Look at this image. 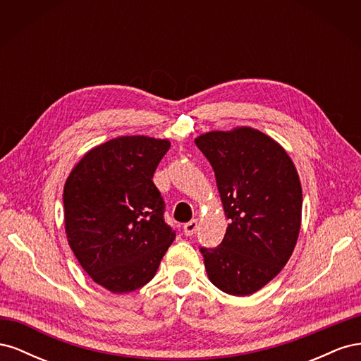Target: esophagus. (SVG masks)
I'll list each match as a JSON object with an SVG mask.
<instances>
[{
  "label": "esophagus",
  "instance_id": "34e87169",
  "mask_svg": "<svg viewBox=\"0 0 361 361\" xmlns=\"http://www.w3.org/2000/svg\"><path fill=\"white\" fill-rule=\"evenodd\" d=\"M197 227H199L197 220H191L188 223H185L183 224V233L187 236H191V235L195 233V231H197Z\"/></svg>",
  "mask_w": 361,
  "mask_h": 361
}]
</instances>
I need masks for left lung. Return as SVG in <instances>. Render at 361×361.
Wrapping results in <instances>:
<instances>
[{"label":"left lung","instance_id":"left-lung-1","mask_svg":"<svg viewBox=\"0 0 361 361\" xmlns=\"http://www.w3.org/2000/svg\"><path fill=\"white\" fill-rule=\"evenodd\" d=\"M195 145L211 162L231 220L220 245L200 247L207 277L220 290L245 297L279 274L297 244L298 173L285 149L251 128L207 133Z\"/></svg>","mask_w":361,"mask_h":361}]
</instances>
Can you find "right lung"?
<instances>
[{"instance_id": "1", "label": "right lung", "mask_w": 361, "mask_h": 361, "mask_svg": "<svg viewBox=\"0 0 361 361\" xmlns=\"http://www.w3.org/2000/svg\"><path fill=\"white\" fill-rule=\"evenodd\" d=\"M170 143L118 137L92 149L64 185V224L73 255L97 285L133 292L157 274L176 238L154 173Z\"/></svg>"}]
</instances>
